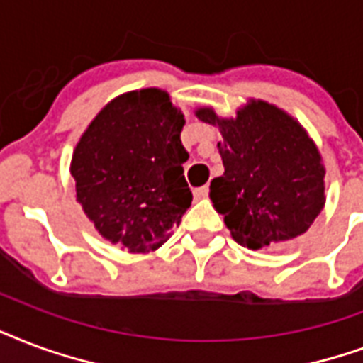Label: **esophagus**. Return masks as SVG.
<instances>
[{"instance_id": "1", "label": "esophagus", "mask_w": 363, "mask_h": 363, "mask_svg": "<svg viewBox=\"0 0 363 363\" xmlns=\"http://www.w3.org/2000/svg\"><path fill=\"white\" fill-rule=\"evenodd\" d=\"M208 193H210V189H208L206 185H204V187H199V189L193 191V195H195L196 201H201V199H206Z\"/></svg>"}]
</instances>
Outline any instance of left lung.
<instances>
[{"label": "left lung", "mask_w": 363, "mask_h": 363, "mask_svg": "<svg viewBox=\"0 0 363 363\" xmlns=\"http://www.w3.org/2000/svg\"><path fill=\"white\" fill-rule=\"evenodd\" d=\"M220 126L225 172L210 184L213 208L240 246L259 250L299 237L324 208V167L301 125L271 104L252 100L237 119L202 108Z\"/></svg>", "instance_id": "1"}]
</instances>
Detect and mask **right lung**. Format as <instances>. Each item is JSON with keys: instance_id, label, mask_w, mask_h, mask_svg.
Returning a JSON list of instances; mask_svg holds the SVG:
<instances>
[{"instance_id": "add662e5", "label": "right lung", "mask_w": 363, "mask_h": 363, "mask_svg": "<svg viewBox=\"0 0 363 363\" xmlns=\"http://www.w3.org/2000/svg\"><path fill=\"white\" fill-rule=\"evenodd\" d=\"M182 111L159 89L126 92L96 115L72 159L77 202L109 242L143 254L167 242L193 195Z\"/></svg>"}]
</instances>
